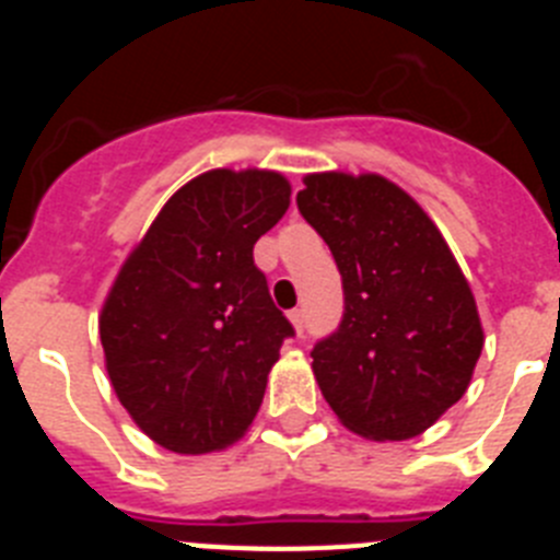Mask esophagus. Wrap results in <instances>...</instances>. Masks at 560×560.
Returning a JSON list of instances; mask_svg holds the SVG:
<instances>
[{"label": "esophagus", "instance_id": "34e87169", "mask_svg": "<svg viewBox=\"0 0 560 560\" xmlns=\"http://www.w3.org/2000/svg\"><path fill=\"white\" fill-rule=\"evenodd\" d=\"M289 319H291V325H294V330L300 336H303V308H294V311H289Z\"/></svg>", "mask_w": 560, "mask_h": 560}]
</instances>
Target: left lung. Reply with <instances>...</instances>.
Here are the masks:
<instances>
[{
	"instance_id": "1",
	"label": "left lung",
	"mask_w": 560,
	"mask_h": 560,
	"mask_svg": "<svg viewBox=\"0 0 560 560\" xmlns=\"http://www.w3.org/2000/svg\"><path fill=\"white\" fill-rule=\"evenodd\" d=\"M296 210L319 232L345 291L311 350L336 418L370 440H409L468 389L482 353L477 303L438 226L375 173H314Z\"/></svg>"
}]
</instances>
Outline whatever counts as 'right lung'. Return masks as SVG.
<instances>
[{
    "label": "right lung",
    "mask_w": 560,
    "mask_h": 560,
    "mask_svg": "<svg viewBox=\"0 0 560 560\" xmlns=\"http://www.w3.org/2000/svg\"><path fill=\"white\" fill-rule=\"evenodd\" d=\"M289 196L280 173H201L173 192L114 280L101 314L108 378L167 452L230 446L260 409L294 328L252 249Z\"/></svg>",
    "instance_id": "right-lung-1"
}]
</instances>
